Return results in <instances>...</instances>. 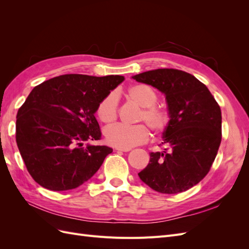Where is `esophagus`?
I'll use <instances>...</instances> for the list:
<instances>
[{"label": "esophagus", "instance_id": "1", "mask_svg": "<svg viewBox=\"0 0 249 249\" xmlns=\"http://www.w3.org/2000/svg\"><path fill=\"white\" fill-rule=\"evenodd\" d=\"M116 149L120 150V152H130L131 150V148H119V147H117Z\"/></svg>", "mask_w": 249, "mask_h": 249}]
</instances>
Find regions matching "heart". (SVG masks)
Segmentation results:
<instances>
[{
  "mask_svg": "<svg viewBox=\"0 0 249 249\" xmlns=\"http://www.w3.org/2000/svg\"><path fill=\"white\" fill-rule=\"evenodd\" d=\"M125 97L140 108L138 120L145 122L155 133L167 129L170 115L166 109L156 105L158 95L155 90L145 84H135L125 90ZM118 102L114 93H109L96 106V116L105 124H111L117 118ZM105 138L109 144L119 148H131L148 140L149 131L144 124L134 125L114 124L104 131Z\"/></svg>",
  "mask_w": 249,
  "mask_h": 249,
  "instance_id": "1",
  "label": "heart"
}]
</instances>
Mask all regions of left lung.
Returning a JSON list of instances; mask_svg holds the SVG:
<instances>
[{"instance_id":"8db88e82","label":"left lung","mask_w":249,"mask_h":249,"mask_svg":"<svg viewBox=\"0 0 249 249\" xmlns=\"http://www.w3.org/2000/svg\"><path fill=\"white\" fill-rule=\"evenodd\" d=\"M160 90L170 123L163 133V152L150 153L138 176L160 193L176 194L198 184L211 169L221 142V110L207 86L192 74L173 69L133 77Z\"/></svg>"}]
</instances>
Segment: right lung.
Wrapping results in <instances>:
<instances>
[{
    "instance_id": "add662e5",
    "label": "right lung",
    "mask_w": 249,
    "mask_h": 249,
    "mask_svg": "<svg viewBox=\"0 0 249 249\" xmlns=\"http://www.w3.org/2000/svg\"><path fill=\"white\" fill-rule=\"evenodd\" d=\"M123 76L62 74L37 85L18 109L17 143L30 175L52 191L74 189L92 178L112 148L83 146L100 140L94 116L104 96Z\"/></svg>"
}]
</instances>
